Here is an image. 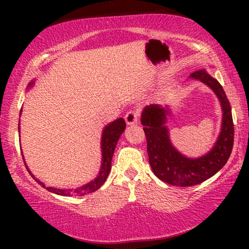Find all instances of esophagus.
<instances>
[{"mask_svg": "<svg viewBox=\"0 0 249 249\" xmlns=\"http://www.w3.org/2000/svg\"><path fill=\"white\" fill-rule=\"evenodd\" d=\"M138 117H140V112L137 109H132V111H128L125 115V121L128 125H132L137 123Z\"/></svg>", "mask_w": 249, "mask_h": 249, "instance_id": "obj_1", "label": "esophagus"}]
</instances>
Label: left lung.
<instances>
[{"label": "left lung", "instance_id": "obj_1", "mask_svg": "<svg viewBox=\"0 0 249 249\" xmlns=\"http://www.w3.org/2000/svg\"><path fill=\"white\" fill-rule=\"evenodd\" d=\"M190 78L200 80L214 91L223 109L222 130L215 146L208 155L197 159H189L172 147L165 126L169 109L157 104L147 105L142 113V124L147 141L149 163L156 177L171 185L191 187L199 184L222 169L229 160L234 144V124L229 99L216 79L205 69H199Z\"/></svg>", "mask_w": 249, "mask_h": 249}]
</instances>
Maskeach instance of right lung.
I'll list each match as a JSON object with an SVG mask.
<instances>
[{
    "mask_svg": "<svg viewBox=\"0 0 249 249\" xmlns=\"http://www.w3.org/2000/svg\"><path fill=\"white\" fill-rule=\"evenodd\" d=\"M32 83L29 84V86H32ZM125 127H126L125 121L120 117V119H117L116 121L112 122L111 124H108L107 127L104 128L103 135H102V142H101V144H102V155H103V157H102V167H101L100 174H99L98 177H96V179H94L93 181H91L90 183L83 185V187L74 189V190H72V189H69V190H67V189H56V188H52V187H45V184L43 182H40L39 180H37L35 177H34L31 174V171L28 170V172L31 174L33 178L35 179L37 182H38L41 185V187L47 189V190L50 191V192L56 193V195L66 196H80L88 195V193L94 192L95 190H98L101 185H102L105 182V180H107V176L109 174V170H111L113 154H114V150H115L117 142H119L121 135H122V133L124 132ZM18 130H19V128H18ZM24 161H25V160H24Z\"/></svg>",
    "mask_w": 249,
    "mask_h": 249,
    "instance_id": "1",
    "label": "right lung"
}]
</instances>
